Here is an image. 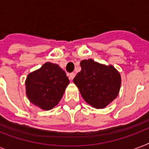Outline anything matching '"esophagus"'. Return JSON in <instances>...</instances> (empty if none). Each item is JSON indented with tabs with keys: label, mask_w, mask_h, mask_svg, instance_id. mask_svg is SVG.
<instances>
[{
	"label": "esophagus",
	"mask_w": 149,
	"mask_h": 149,
	"mask_svg": "<svg viewBox=\"0 0 149 149\" xmlns=\"http://www.w3.org/2000/svg\"><path fill=\"white\" fill-rule=\"evenodd\" d=\"M75 76H76V74H75L74 72H71V73H70V79H71V80H72L73 78L75 77Z\"/></svg>",
	"instance_id": "34e87169"
}]
</instances>
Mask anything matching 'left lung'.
<instances>
[{"label":"left lung","mask_w":149,"mask_h":149,"mask_svg":"<svg viewBox=\"0 0 149 149\" xmlns=\"http://www.w3.org/2000/svg\"><path fill=\"white\" fill-rule=\"evenodd\" d=\"M81 71L73 79L84 100L95 108H104L113 101L120 91L121 78L113 65L93 59L80 62Z\"/></svg>","instance_id":"obj_1"}]
</instances>
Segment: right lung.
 Returning <instances> with one entry per match:
<instances>
[{"label":"right lung","instance_id":"1","mask_svg":"<svg viewBox=\"0 0 149 149\" xmlns=\"http://www.w3.org/2000/svg\"><path fill=\"white\" fill-rule=\"evenodd\" d=\"M70 80L57 64L45 63L28 75L25 80L27 97L32 104L48 111L60 101Z\"/></svg>","mask_w":149,"mask_h":149}]
</instances>
